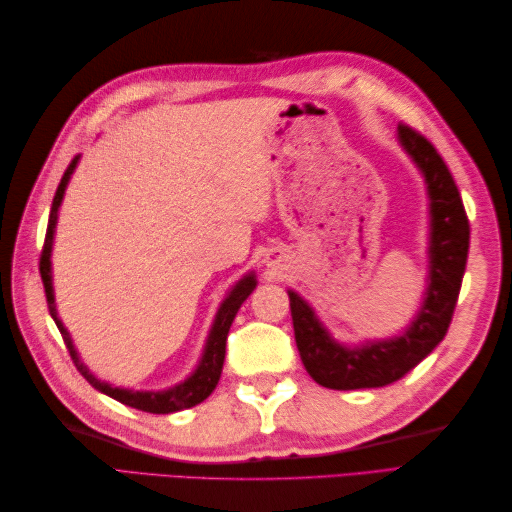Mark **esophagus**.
<instances>
[{"mask_svg":"<svg viewBox=\"0 0 512 512\" xmlns=\"http://www.w3.org/2000/svg\"><path fill=\"white\" fill-rule=\"evenodd\" d=\"M279 262H284V253H281L279 248H270L266 253V266L275 268V266H279Z\"/></svg>","mask_w":512,"mask_h":512,"instance_id":"obj_1","label":"esophagus"}]
</instances>
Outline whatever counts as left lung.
Masks as SVG:
<instances>
[{
	"label": "left lung",
	"instance_id": "8db88e82",
	"mask_svg": "<svg viewBox=\"0 0 512 512\" xmlns=\"http://www.w3.org/2000/svg\"><path fill=\"white\" fill-rule=\"evenodd\" d=\"M396 138L418 167L427 189V286L405 330L389 339H367L358 345L336 341L310 303L299 292L288 290L301 363L312 380L328 389H372L396 383L444 339L458 303L471 235L460 191L427 138L405 125L398 127Z\"/></svg>",
	"mask_w": 512,
	"mask_h": 512
}]
</instances>
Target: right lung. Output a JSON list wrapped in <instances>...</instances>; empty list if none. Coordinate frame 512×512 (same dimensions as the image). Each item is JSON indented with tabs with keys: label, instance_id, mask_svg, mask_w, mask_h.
I'll list each match as a JSON object with an SVG mask.
<instances>
[{
	"label": "right lung",
	"instance_id": "add662e5",
	"mask_svg": "<svg viewBox=\"0 0 512 512\" xmlns=\"http://www.w3.org/2000/svg\"><path fill=\"white\" fill-rule=\"evenodd\" d=\"M79 160H81V154L74 156L70 167L63 173L57 193H54L52 209H50V217H48L46 242H43V250H41L39 270H41L43 288H46L50 317L54 319V323H57V328L63 336V343H65V347H68L76 369H79L81 376L88 380V383L96 391H101V394L123 402V405H127V407H134V409L147 411V413H173V411H182V409H191L195 405H200L202 400H206L213 394L217 380H220V376H222L228 330H231V323L235 319L237 310L242 308V303L248 299L250 292L255 290L257 275L250 270V273H246L231 290L226 292V297L222 299L220 308H217V312H215V319L211 323L209 336H206V343H204V350H202L198 365H195L193 372L184 380H180V383H176L173 387H167V389H151L149 391V389L114 387L107 383V380H99L90 372L88 365L81 361V356H79V352H76L68 328H65L63 321L59 319L57 301H54V286H52V259L50 257H52V246H54V231H57V220H59V206L63 202L65 189H68V182L72 178L76 165H79Z\"/></svg>",
	"mask_w": 512,
	"mask_h": 512
}]
</instances>
